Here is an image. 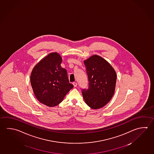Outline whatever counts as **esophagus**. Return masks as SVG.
<instances>
[{
	"label": "esophagus",
	"mask_w": 154,
	"mask_h": 154,
	"mask_svg": "<svg viewBox=\"0 0 154 154\" xmlns=\"http://www.w3.org/2000/svg\"><path fill=\"white\" fill-rule=\"evenodd\" d=\"M73 86H74V87H75L77 86V83L76 82H73Z\"/></svg>",
	"instance_id": "obj_1"
}]
</instances>
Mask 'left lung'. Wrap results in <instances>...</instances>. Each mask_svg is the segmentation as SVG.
<instances>
[{"instance_id": "obj_1", "label": "left lung", "mask_w": 154, "mask_h": 154, "mask_svg": "<svg viewBox=\"0 0 154 154\" xmlns=\"http://www.w3.org/2000/svg\"><path fill=\"white\" fill-rule=\"evenodd\" d=\"M89 81L82 90L84 100L93 109H99L111 100L114 94L117 74L114 68L102 57L93 55L84 61Z\"/></svg>"}]
</instances>
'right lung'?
<instances>
[{
  "mask_svg": "<svg viewBox=\"0 0 154 154\" xmlns=\"http://www.w3.org/2000/svg\"><path fill=\"white\" fill-rule=\"evenodd\" d=\"M61 56L51 53L37 63L31 72L30 82L34 94L41 103L49 107L56 106L73 87L62 68Z\"/></svg>",
  "mask_w": 154,
  "mask_h": 154,
  "instance_id": "obj_1",
  "label": "right lung"
}]
</instances>
